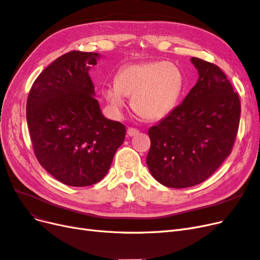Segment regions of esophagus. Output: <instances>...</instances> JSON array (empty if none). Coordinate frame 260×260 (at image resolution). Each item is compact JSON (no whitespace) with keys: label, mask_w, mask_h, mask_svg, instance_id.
I'll return each mask as SVG.
<instances>
[{"label":"esophagus","mask_w":260,"mask_h":260,"mask_svg":"<svg viewBox=\"0 0 260 260\" xmlns=\"http://www.w3.org/2000/svg\"><path fill=\"white\" fill-rule=\"evenodd\" d=\"M138 133H139V130L136 128H128V130H127V135L129 137H135L138 135Z\"/></svg>","instance_id":"1"}]
</instances>
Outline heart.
Returning <instances> with one entry per match:
<instances>
[{"label": "heart", "mask_w": 260, "mask_h": 260, "mask_svg": "<svg viewBox=\"0 0 260 260\" xmlns=\"http://www.w3.org/2000/svg\"><path fill=\"white\" fill-rule=\"evenodd\" d=\"M182 86L183 75L177 65L154 60L122 67L103 94L116 113L122 111L125 96H131L136 114L145 120H158L175 107Z\"/></svg>", "instance_id": "1"}]
</instances>
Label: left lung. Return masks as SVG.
Segmentation results:
<instances>
[{
  "label": "left lung",
  "instance_id": "obj_1",
  "mask_svg": "<svg viewBox=\"0 0 260 260\" xmlns=\"http://www.w3.org/2000/svg\"><path fill=\"white\" fill-rule=\"evenodd\" d=\"M199 72L196 84L182 103L156 125L146 164L165 186L190 187L202 183L231 154L238 135L241 102L217 65L192 57Z\"/></svg>",
  "mask_w": 260,
  "mask_h": 260
}]
</instances>
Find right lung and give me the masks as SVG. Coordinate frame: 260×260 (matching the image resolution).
Instances as JSON below:
<instances>
[{
	"label": "right lung",
	"instance_id": "1",
	"mask_svg": "<svg viewBox=\"0 0 260 260\" xmlns=\"http://www.w3.org/2000/svg\"><path fill=\"white\" fill-rule=\"evenodd\" d=\"M98 53L72 51L46 67L31 86L27 123L41 166L61 183L88 186L103 179L125 127L101 113L89 75Z\"/></svg>",
	"mask_w": 260,
	"mask_h": 260
}]
</instances>
